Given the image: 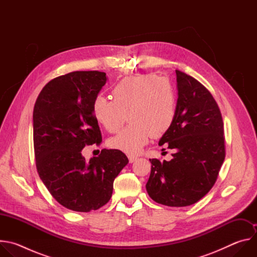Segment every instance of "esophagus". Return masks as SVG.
<instances>
[{
  "instance_id": "obj_1",
  "label": "esophagus",
  "mask_w": 257,
  "mask_h": 257,
  "mask_svg": "<svg viewBox=\"0 0 257 257\" xmlns=\"http://www.w3.org/2000/svg\"><path fill=\"white\" fill-rule=\"evenodd\" d=\"M128 159H129V162L132 164V163H134V162L137 160V157L132 156V155H129V156H128Z\"/></svg>"
}]
</instances>
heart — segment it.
<instances>
[{
    "mask_svg": "<svg viewBox=\"0 0 257 257\" xmlns=\"http://www.w3.org/2000/svg\"><path fill=\"white\" fill-rule=\"evenodd\" d=\"M113 100L97 95L92 102L95 120L108 132H117L108 145L135 155L149 142L159 138L172 126L177 108L176 92L171 81L155 74H138L123 78L112 90Z\"/></svg>",
    "mask_w": 257,
    "mask_h": 257,
    "instance_id": "heart-1",
    "label": "heart"
}]
</instances>
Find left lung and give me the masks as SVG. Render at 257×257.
<instances>
[{"label":"left lung","mask_w":257,"mask_h":257,"mask_svg":"<svg viewBox=\"0 0 257 257\" xmlns=\"http://www.w3.org/2000/svg\"><path fill=\"white\" fill-rule=\"evenodd\" d=\"M178 99L174 122L159 145L172 160L151 159L146 191L158 203L188 206L212 188L225 160L224 123L210 92L195 78L176 70Z\"/></svg>","instance_id":"obj_1"}]
</instances>
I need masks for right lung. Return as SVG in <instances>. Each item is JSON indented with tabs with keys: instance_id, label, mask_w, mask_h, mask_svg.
Instances as JSON below:
<instances>
[{
	"instance_id": "1",
	"label": "right lung",
	"mask_w": 257,
	"mask_h": 257,
	"mask_svg": "<svg viewBox=\"0 0 257 257\" xmlns=\"http://www.w3.org/2000/svg\"><path fill=\"white\" fill-rule=\"evenodd\" d=\"M107 77L104 72L75 71L51 80L33 108V144L40 178L68 209L88 212L112 197L115 178L128 164L119 150H102L86 161L85 145L99 144L101 134L92 102Z\"/></svg>"
}]
</instances>
